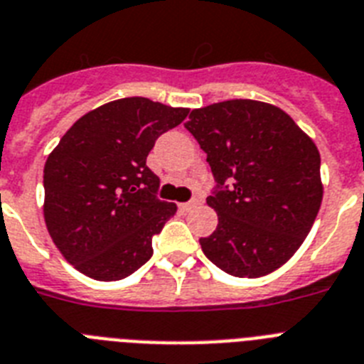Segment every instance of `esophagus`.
Masks as SVG:
<instances>
[{
	"label": "esophagus",
	"instance_id": "esophagus-1",
	"mask_svg": "<svg viewBox=\"0 0 364 364\" xmlns=\"http://www.w3.org/2000/svg\"><path fill=\"white\" fill-rule=\"evenodd\" d=\"M200 203H201L200 198H194V200H191V201L179 203V209H181L183 213H188V210H191V209H194V207H196V205H200Z\"/></svg>",
	"mask_w": 364,
	"mask_h": 364
}]
</instances>
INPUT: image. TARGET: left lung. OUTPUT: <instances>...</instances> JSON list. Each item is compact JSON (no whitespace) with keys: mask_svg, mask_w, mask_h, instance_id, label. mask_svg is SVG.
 Wrapping results in <instances>:
<instances>
[{"mask_svg":"<svg viewBox=\"0 0 364 364\" xmlns=\"http://www.w3.org/2000/svg\"><path fill=\"white\" fill-rule=\"evenodd\" d=\"M216 187L207 198L218 215L201 250L235 277L267 276L300 248L322 203L320 154L281 109L228 100L194 109L185 124Z\"/></svg>","mask_w":364,"mask_h":364,"instance_id":"left-lung-1","label":"left lung"}]
</instances>
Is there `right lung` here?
<instances>
[{
    "instance_id": "right-lung-1",
    "label": "right lung",
    "mask_w": 364,
    "mask_h": 364,
    "mask_svg": "<svg viewBox=\"0 0 364 364\" xmlns=\"http://www.w3.org/2000/svg\"><path fill=\"white\" fill-rule=\"evenodd\" d=\"M188 109L124 97L81 116L44 166V218L64 259L97 281L131 276L154 255L151 239L176 215L159 200L146 164L155 140Z\"/></svg>"
}]
</instances>
